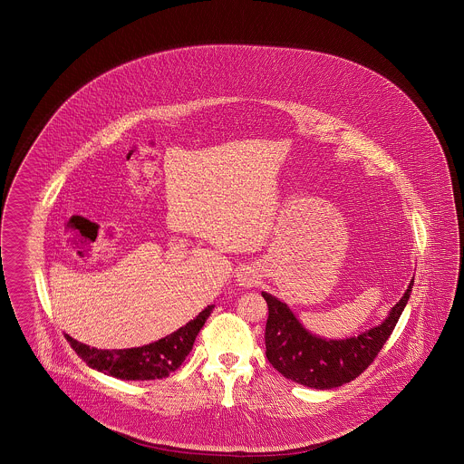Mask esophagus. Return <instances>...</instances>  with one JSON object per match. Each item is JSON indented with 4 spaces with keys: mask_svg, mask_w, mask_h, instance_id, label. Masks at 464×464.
<instances>
[{
    "mask_svg": "<svg viewBox=\"0 0 464 464\" xmlns=\"http://www.w3.org/2000/svg\"><path fill=\"white\" fill-rule=\"evenodd\" d=\"M237 278L241 286H246V288L256 286V283L259 281V269L256 266H245V267H241Z\"/></svg>",
    "mask_w": 464,
    "mask_h": 464,
    "instance_id": "34e87169",
    "label": "esophagus"
}]
</instances>
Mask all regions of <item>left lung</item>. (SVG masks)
<instances>
[{
  "instance_id": "left-lung-1",
  "label": "left lung",
  "mask_w": 464,
  "mask_h": 464,
  "mask_svg": "<svg viewBox=\"0 0 464 464\" xmlns=\"http://www.w3.org/2000/svg\"><path fill=\"white\" fill-rule=\"evenodd\" d=\"M412 285L414 278L380 326L347 340H323L305 332L286 304L262 292L269 307L264 334L267 361L285 378L311 389H334L353 382L383 349L408 304Z\"/></svg>"
}]
</instances>
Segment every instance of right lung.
Wrapping results in <instances>:
<instances>
[{
    "instance_id": "right-lung-1",
    "label": "right lung",
    "mask_w": 464,
    "mask_h": 464,
    "mask_svg": "<svg viewBox=\"0 0 464 464\" xmlns=\"http://www.w3.org/2000/svg\"><path fill=\"white\" fill-rule=\"evenodd\" d=\"M212 309L214 305L205 307L200 315H197V319L189 321L178 332L159 342L136 349L102 351L88 347L69 334L65 336L75 353L93 370L102 371L121 380H159L167 378L172 371L178 370L183 364L186 355L193 347L197 334L204 326L205 319L212 313Z\"/></svg>"
}]
</instances>
